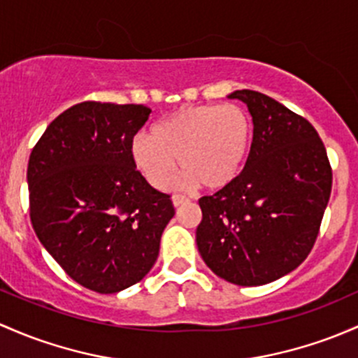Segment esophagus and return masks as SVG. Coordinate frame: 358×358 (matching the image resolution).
<instances>
[{"instance_id":"obj_1","label":"esophagus","mask_w":358,"mask_h":358,"mask_svg":"<svg viewBox=\"0 0 358 358\" xmlns=\"http://www.w3.org/2000/svg\"><path fill=\"white\" fill-rule=\"evenodd\" d=\"M171 201H173V206H175V208H178V206H182V204H185V202H189V197H185V195H173L171 197Z\"/></svg>"}]
</instances>
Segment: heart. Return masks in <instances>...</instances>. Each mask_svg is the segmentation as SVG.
I'll return each mask as SVG.
<instances>
[{
  "label": "heart",
  "mask_w": 358,
  "mask_h": 358,
  "mask_svg": "<svg viewBox=\"0 0 358 358\" xmlns=\"http://www.w3.org/2000/svg\"><path fill=\"white\" fill-rule=\"evenodd\" d=\"M252 144L250 116L238 104H190L130 142V159L152 189H164L178 157L175 185L220 190L235 182Z\"/></svg>",
  "instance_id": "heart-1"
}]
</instances>
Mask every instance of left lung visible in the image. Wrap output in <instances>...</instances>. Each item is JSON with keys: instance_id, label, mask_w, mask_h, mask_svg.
<instances>
[{"instance_id": "obj_1", "label": "left lung", "mask_w": 358, "mask_h": 358, "mask_svg": "<svg viewBox=\"0 0 358 358\" xmlns=\"http://www.w3.org/2000/svg\"><path fill=\"white\" fill-rule=\"evenodd\" d=\"M229 99L247 104L250 152L235 182L199 201L195 231L208 268L240 287L292 273L314 247L333 183L321 137L306 118L255 90Z\"/></svg>"}]
</instances>
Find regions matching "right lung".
Returning <instances> with one entry per match:
<instances>
[{"mask_svg": "<svg viewBox=\"0 0 358 358\" xmlns=\"http://www.w3.org/2000/svg\"><path fill=\"white\" fill-rule=\"evenodd\" d=\"M142 104L85 101L50 123L30 152V221L37 238L82 287L116 293L156 262L175 216L168 194L134 168L130 142L149 120Z\"/></svg>", "mask_w": 358, "mask_h": 358, "instance_id": "obj_1", "label": "right lung"}]
</instances>
